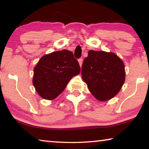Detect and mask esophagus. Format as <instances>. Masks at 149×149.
I'll return each mask as SVG.
<instances>
[{"mask_svg": "<svg viewBox=\"0 0 149 149\" xmlns=\"http://www.w3.org/2000/svg\"><path fill=\"white\" fill-rule=\"evenodd\" d=\"M78 62H79V65L81 67V65H82V63H83V58H80L78 60Z\"/></svg>", "mask_w": 149, "mask_h": 149, "instance_id": "esophagus-1", "label": "esophagus"}]
</instances>
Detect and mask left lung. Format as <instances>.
<instances>
[{
    "mask_svg": "<svg viewBox=\"0 0 149 149\" xmlns=\"http://www.w3.org/2000/svg\"><path fill=\"white\" fill-rule=\"evenodd\" d=\"M81 75L92 95L105 101L122 88L125 77L124 64L113 52L91 50L82 64Z\"/></svg>",
    "mask_w": 149,
    "mask_h": 149,
    "instance_id": "left-lung-1",
    "label": "left lung"
}]
</instances>
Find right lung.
<instances>
[{"mask_svg":"<svg viewBox=\"0 0 149 149\" xmlns=\"http://www.w3.org/2000/svg\"><path fill=\"white\" fill-rule=\"evenodd\" d=\"M79 73V62L71 51L53 52L39 60L33 70V84L42 98L52 100L65 89L70 79Z\"/></svg>","mask_w":149,"mask_h":149,"instance_id":"right-lung-1","label":"right lung"}]
</instances>
